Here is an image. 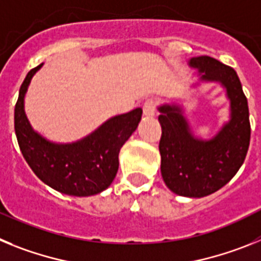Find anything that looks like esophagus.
I'll return each mask as SVG.
<instances>
[{"mask_svg":"<svg viewBox=\"0 0 261 261\" xmlns=\"http://www.w3.org/2000/svg\"><path fill=\"white\" fill-rule=\"evenodd\" d=\"M144 115L147 117H153L155 115V102H154L153 99H147L146 102L144 103Z\"/></svg>","mask_w":261,"mask_h":261,"instance_id":"1","label":"esophagus"}]
</instances>
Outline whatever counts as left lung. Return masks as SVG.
<instances>
[{"label": "left lung", "instance_id": "1", "mask_svg": "<svg viewBox=\"0 0 261 261\" xmlns=\"http://www.w3.org/2000/svg\"><path fill=\"white\" fill-rule=\"evenodd\" d=\"M201 84H218L229 100V120L212 138L196 136L183 105L163 103L158 107L162 137L159 141L161 174L168 190L186 197H204L231 180L243 165L250 146L251 128L247 98L237 71L209 56L192 57Z\"/></svg>", "mask_w": 261, "mask_h": 261}]
</instances>
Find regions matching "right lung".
<instances>
[{"label":"right lung","instance_id":"obj_1","mask_svg":"<svg viewBox=\"0 0 261 261\" xmlns=\"http://www.w3.org/2000/svg\"><path fill=\"white\" fill-rule=\"evenodd\" d=\"M43 65L27 73L14 110L20 151L36 176L53 190L77 197L103 192L116 176L120 149L137 129L142 110L136 108L110 117L77 141H50L32 128L24 111V98L32 77Z\"/></svg>","mask_w":261,"mask_h":261}]
</instances>
